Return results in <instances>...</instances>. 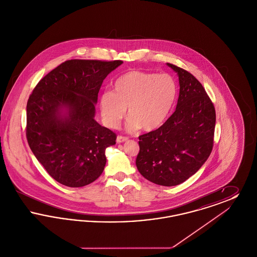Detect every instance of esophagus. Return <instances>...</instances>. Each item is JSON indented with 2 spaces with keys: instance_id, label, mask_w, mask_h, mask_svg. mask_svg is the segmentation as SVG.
<instances>
[{
  "instance_id": "esophagus-1",
  "label": "esophagus",
  "mask_w": 257,
  "mask_h": 257,
  "mask_svg": "<svg viewBox=\"0 0 257 257\" xmlns=\"http://www.w3.org/2000/svg\"><path fill=\"white\" fill-rule=\"evenodd\" d=\"M127 140H128V138H127V137H123V136H118V137L116 138V142H117L118 144L124 143V142H126Z\"/></svg>"
}]
</instances>
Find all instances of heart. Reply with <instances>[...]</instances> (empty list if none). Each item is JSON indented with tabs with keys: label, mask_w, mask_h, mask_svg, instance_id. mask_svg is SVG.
Listing matches in <instances>:
<instances>
[{
	"label": "heart",
	"mask_w": 257,
	"mask_h": 257,
	"mask_svg": "<svg viewBox=\"0 0 257 257\" xmlns=\"http://www.w3.org/2000/svg\"><path fill=\"white\" fill-rule=\"evenodd\" d=\"M177 94V86L170 74L130 70L118 77L113 92L100 97V110L107 126L115 128L128 109L127 128L150 132L168 118Z\"/></svg>",
	"instance_id": "obj_1"
}]
</instances>
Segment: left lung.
<instances>
[{"mask_svg":"<svg viewBox=\"0 0 257 257\" xmlns=\"http://www.w3.org/2000/svg\"><path fill=\"white\" fill-rule=\"evenodd\" d=\"M168 65L179 77L177 106L158 129L139 137L136 165L150 182L171 187L194 175L210 156L216 110L194 75L174 64Z\"/></svg>","mask_w":257,"mask_h":257,"instance_id":"left-lung-1","label":"left lung"}]
</instances>
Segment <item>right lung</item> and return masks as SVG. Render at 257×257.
I'll list each match as a JSON object with an SVG mask.
<instances>
[{
  "label": "right lung",
  "instance_id": "add662e5",
  "mask_svg": "<svg viewBox=\"0 0 257 257\" xmlns=\"http://www.w3.org/2000/svg\"><path fill=\"white\" fill-rule=\"evenodd\" d=\"M122 62L64 61L38 82L28 99L29 147L59 183L83 187L104 171L105 150L115 145L116 134L96 122L95 104L104 79Z\"/></svg>",
  "mask_w": 257,
  "mask_h": 257
}]
</instances>
